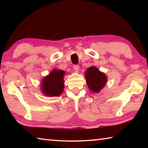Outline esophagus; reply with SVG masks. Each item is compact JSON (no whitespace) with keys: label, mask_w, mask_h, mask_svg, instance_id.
<instances>
[{"label":"esophagus","mask_w":148,"mask_h":148,"mask_svg":"<svg viewBox=\"0 0 148 148\" xmlns=\"http://www.w3.org/2000/svg\"><path fill=\"white\" fill-rule=\"evenodd\" d=\"M79 65H77V64H76V65H74V69L75 72H78V71H79Z\"/></svg>","instance_id":"1"}]
</instances>
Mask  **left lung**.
Returning <instances> with one entry per match:
<instances>
[{"instance_id": "obj_1", "label": "left lung", "mask_w": 148, "mask_h": 148, "mask_svg": "<svg viewBox=\"0 0 148 148\" xmlns=\"http://www.w3.org/2000/svg\"><path fill=\"white\" fill-rule=\"evenodd\" d=\"M87 84L90 90L93 92H99L106 83V75L100 72L96 67L91 66L86 72Z\"/></svg>"}]
</instances>
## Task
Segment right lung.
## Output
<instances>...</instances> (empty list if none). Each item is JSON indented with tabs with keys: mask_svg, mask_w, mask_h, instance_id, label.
Segmentation results:
<instances>
[{
	"mask_svg": "<svg viewBox=\"0 0 148 148\" xmlns=\"http://www.w3.org/2000/svg\"><path fill=\"white\" fill-rule=\"evenodd\" d=\"M63 71L55 69L42 80V92L47 96L58 97L63 91Z\"/></svg>",
	"mask_w": 148,
	"mask_h": 148,
	"instance_id": "add662e5",
	"label": "right lung"
}]
</instances>
